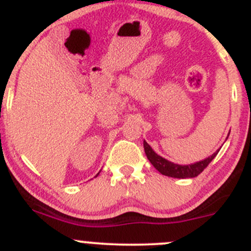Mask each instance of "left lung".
Listing matches in <instances>:
<instances>
[{"label": "left lung", "mask_w": 251, "mask_h": 251, "mask_svg": "<svg viewBox=\"0 0 251 251\" xmlns=\"http://www.w3.org/2000/svg\"><path fill=\"white\" fill-rule=\"evenodd\" d=\"M143 147L147 158L151 161V165L161 175H165V176L169 177H175V178H192V177H197L199 174L203 173L204 169H206V166L211 163L212 159L219 153V151H216L211 156L199 161V163L191 164V165H178V164L171 163V161L166 160V159L158 155L146 141L143 142Z\"/></svg>", "instance_id": "8db88e82"}]
</instances>
